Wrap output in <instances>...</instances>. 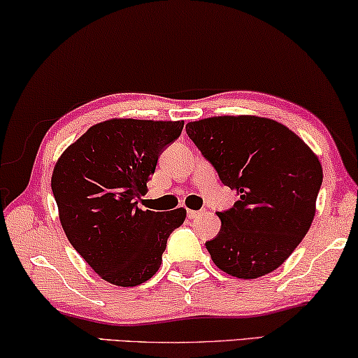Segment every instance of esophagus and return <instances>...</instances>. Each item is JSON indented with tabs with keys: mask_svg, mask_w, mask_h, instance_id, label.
Wrapping results in <instances>:
<instances>
[{
	"mask_svg": "<svg viewBox=\"0 0 358 358\" xmlns=\"http://www.w3.org/2000/svg\"><path fill=\"white\" fill-rule=\"evenodd\" d=\"M186 215H188L189 220H193V218H196L197 215H199V212H197V210H188V212H186Z\"/></svg>",
	"mask_w": 358,
	"mask_h": 358,
	"instance_id": "obj_1",
	"label": "esophagus"
}]
</instances>
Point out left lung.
<instances>
[{
    "label": "left lung",
    "instance_id": "obj_1",
    "mask_svg": "<svg viewBox=\"0 0 358 358\" xmlns=\"http://www.w3.org/2000/svg\"><path fill=\"white\" fill-rule=\"evenodd\" d=\"M186 133L239 196L217 213L222 228L206 243L213 264L244 280L278 268L315 217L318 157L294 131L265 117H209L189 122Z\"/></svg>",
    "mask_w": 358,
    "mask_h": 358
}]
</instances>
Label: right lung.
Instances as JSON below:
<instances>
[{"instance_id":"add662e5","label":"right lung","mask_w":358,"mask_h":358,"mask_svg":"<svg viewBox=\"0 0 358 358\" xmlns=\"http://www.w3.org/2000/svg\"><path fill=\"white\" fill-rule=\"evenodd\" d=\"M185 122L110 119L93 125L62 152L51 189L73 249L101 278L138 286L162 264L167 239L185 222L183 207L138 209L157 159Z\"/></svg>"}]
</instances>
